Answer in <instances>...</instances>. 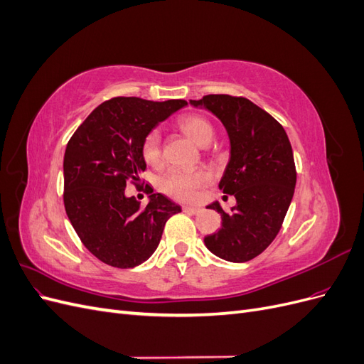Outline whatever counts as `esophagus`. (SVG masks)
I'll use <instances>...</instances> for the list:
<instances>
[{
  "mask_svg": "<svg viewBox=\"0 0 364 364\" xmlns=\"http://www.w3.org/2000/svg\"><path fill=\"white\" fill-rule=\"evenodd\" d=\"M183 213H188V214H200L202 209L200 208H196V206H183Z\"/></svg>",
  "mask_w": 364,
  "mask_h": 364,
  "instance_id": "esophagus-1",
  "label": "esophagus"
}]
</instances>
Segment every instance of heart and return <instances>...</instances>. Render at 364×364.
I'll list each match as a JSON object with an SVG mask.
<instances>
[{"mask_svg": "<svg viewBox=\"0 0 364 364\" xmlns=\"http://www.w3.org/2000/svg\"><path fill=\"white\" fill-rule=\"evenodd\" d=\"M179 127L185 135H188L199 146H206L214 138V127L209 121L200 115H188L179 121ZM141 153L144 161L158 167L162 162V147H161V135L158 130H150L142 141ZM211 176L206 170H194L186 171L173 168L161 179V190L170 196L171 199L179 202H191L194 200L199 190L205 186Z\"/></svg>", "mask_w": 364, "mask_h": 364, "instance_id": "b5f03b06", "label": "heart"}]
</instances>
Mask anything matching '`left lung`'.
<instances>
[{"mask_svg": "<svg viewBox=\"0 0 364 364\" xmlns=\"http://www.w3.org/2000/svg\"><path fill=\"white\" fill-rule=\"evenodd\" d=\"M191 105L205 106L228 130L230 159L218 186L237 200L232 213L217 202L208 206L222 215V228L205 237V245L226 261H250L277 238L293 199L296 165L289 136L245 97L209 94Z\"/></svg>", "mask_w": 364, "mask_h": 364, "instance_id": "obj_1", "label": "left lung"}]
</instances>
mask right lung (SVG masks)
<instances>
[{"instance_id":"1","label":"right lung","mask_w":364,"mask_h":364,"mask_svg":"<svg viewBox=\"0 0 364 364\" xmlns=\"http://www.w3.org/2000/svg\"><path fill=\"white\" fill-rule=\"evenodd\" d=\"M185 100L150 102L114 97L87 115L70 138L63 158V205L83 246L107 266L132 269L156 250L167 220L181 206L151 194L141 206L126 197L127 183L138 186L146 170L141 147L161 121Z\"/></svg>"}]
</instances>
